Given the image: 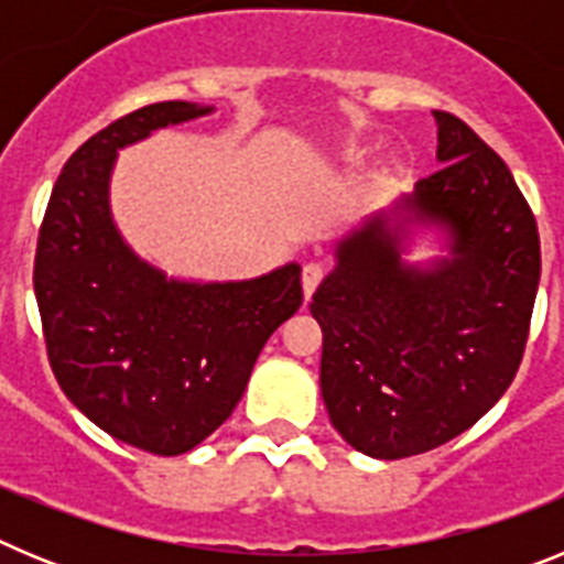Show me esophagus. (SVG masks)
<instances>
[{
    "instance_id": "34e87169",
    "label": "esophagus",
    "mask_w": 564,
    "mask_h": 564,
    "mask_svg": "<svg viewBox=\"0 0 564 564\" xmlns=\"http://www.w3.org/2000/svg\"><path fill=\"white\" fill-rule=\"evenodd\" d=\"M322 279H325V268L318 265V262H307L302 268V291H305V299L313 296V291H316Z\"/></svg>"
}]
</instances>
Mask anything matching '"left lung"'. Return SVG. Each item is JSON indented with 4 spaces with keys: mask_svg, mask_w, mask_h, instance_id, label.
Wrapping results in <instances>:
<instances>
[{
    "mask_svg": "<svg viewBox=\"0 0 564 564\" xmlns=\"http://www.w3.org/2000/svg\"><path fill=\"white\" fill-rule=\"evenodd\" d=\"M432 115L443 166L338 242L311 302L333 426L378 460L437 449L500 401L540 288V231L508 166L460 118ZM395 216L446 227L453 257L406 267Z\"/></svg>",
    "mask_w": 564,
    "mask_h": 564,
    "instance_id": "obj_1",
    "label": "left lung"
}]
</instances>
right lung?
<instances>
[{"label": "right lung", "instance_id": "add662e5", "mask_svg": "<svg viewBox=\"0 0 564 564\" xmlns=\"http://www.w3.org/2000/svg\"><path fill=\"white\" fill-rule=\"evenodd\" d=\"M212 112L161 101L69 154L39 228L36 288L58 387L134 449L174 457L228 421L271 333L302 305L296 262L248 282H177L138 259L109 214L115 152Z\"/></svg>", "mask_w": 564, "mask_h": 564}]
</instances>
